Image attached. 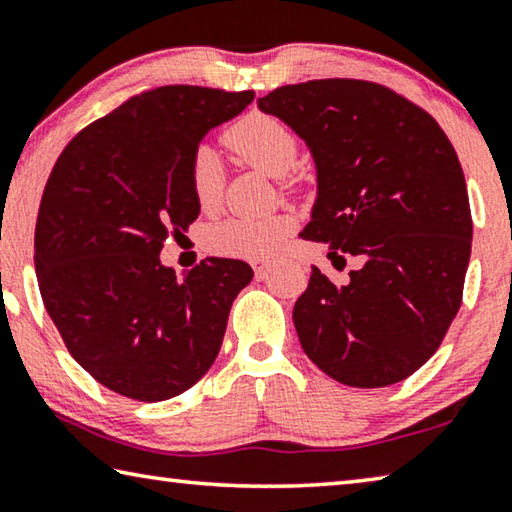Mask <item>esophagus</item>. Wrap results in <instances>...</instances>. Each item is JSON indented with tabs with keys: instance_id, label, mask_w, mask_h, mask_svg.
<instances>
[{
	"instance_id": "34e87169",
	"label": "esophagus",
	"mask_w": 512,
	"mask_h": 512,
	"mask_svg": "<svg viewBox=\"0 0 512 512\" xmlns=\"http://www.w3.org/2000/svg\"><path fill=\"white\" fill-rule=\"evenodd\" d=\"M271 266H273V259H255V262H253V268H255L257 277H264L266 271H268V268H271Z\"/></svg>"
}]
</instances>
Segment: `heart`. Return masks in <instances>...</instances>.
<instances>
[{
    "mask_svg": "<svg viewBox=\"0 0 512 512\" xmlns=\"http://www.w3.org/2000/svg\"><path fill=\"white\" fill-rule=\"evenodd\" d=\"M223 142L241 162L250 164L273 178H282L293 169L300 151V137L289 124L266 112H248L223 133ZM223 167L210 146H198L189 162V187L203 210H212L223 196ZM291 187V180L284 178ZM293 216H237L212 225L207 244L225 257H266L275 253L291 235Z\"/></svg>",
    "mask_w": 512,
    "mask_h": 512,
    "instance_id": "1",
    "label": "heart"
}]
</instances>
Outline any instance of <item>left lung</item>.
Instances as JSON below:
<instances>
[{
	"instance_id": "1",
	"label": "left lung",
	"mask_w": 512,
	"mask_h": 512,
	"mask_svg": "<svg viewBox=\"0 0 512 512\" xmlns=\"http://www.w3.org/2000/svg\"><path fill=\"white\" fill-rule=\"evenodd\" d=\"M307 142L318 198L302 239L363 259L336 287L311 266L293 307L300 345L354 388L411 377L440 348L463 300L472 250L465 176L427 110L386 85L320 79L257 99Z\"/></svg>"
}]
</instances>
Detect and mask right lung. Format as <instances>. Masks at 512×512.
Listing matches in <instances>:
<instances>
[{
	"label": "right lung",
	"mask_w": 512,
	"mask_h": 512,
	"mask_svg": "<svg viewBox=\"0 0 512 512\" xmlns=\"http://www.w3.org/2000/svg\"><path fill=\"white\" fill-rule=\"evenodd\" d=\"M253 99L198 85L144 90L85 126L49 173L36 221L42 302L69 354L110 391L169 400L221 350L253 268L207 257L176 280L160 250L201 212L189 187L198 144Z\"/></svg>",
	"instance_id": "1"
}]
</instances>
